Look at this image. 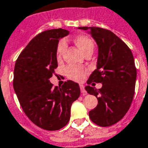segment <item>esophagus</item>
Here are the masks:
<instances>
[{
  "mask_svg": "<svg viewBox=\"0 0 148 148\" xmlns=\"http://www.w3.org/2000/svg\"><path fill=\"white\" fill-rule=\"evenodd\" d=\"M80 90H81V92H82V93L83 95H86V94L87 93L86 90H85V87H84L83 85H80Z\"/></svg>",
  "mask_w": 148,
  "mask_h": 148,
  "instance_id": "esophagus-1",
  "label": "esophagus"
}]
</instances>
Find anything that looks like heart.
<instances>
[{"label":"heart","instance_id":"obj_1","mask_svg":"<svg viewBox=\"0 0 148 148\" xmlns=\"http://www.w3.org/2000/svg\"><path fill=\"white\" fill-rule=\"evenodd\" d=\"M74 42L83 54H86L87 51H93L94 42H93V39L88 36H86V35L77 36V37H75ZM65 48H66V42L64 40L59 41L57 45V47H56L57 58H61ZM65 71H66V74L67 75V77L74 81H82L86 76V71H84L83 69L73 66H67L66 68Z\"/></svg>","mask_w":148,"mask_h":148}]
</instances>
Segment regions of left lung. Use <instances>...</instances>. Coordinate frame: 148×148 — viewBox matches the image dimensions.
<instances>
[{
    "mask_svg": "<svg viewBox=\"0 0 148 148\" xmlns=\"http://www.w3.org/2000/svg\"><path fill=\"white\" fill-rule=\"evenodd\" d=\"M89 30L98 47L97 69L90 74L87 84L101 83L102 87L86 86L98 104L89 112L97 125L108 127L124 117L132 102L136 80L133 55L126 43L111 31L97 27H80Z\"/></svg>",
    "mask_w": 148,
    "mask_h": 148,
    "instance_id": "1",
    "label": "left lung"
}]
</instances>
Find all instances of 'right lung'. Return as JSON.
<instances>
[{
	"mask_svg": "<svg viewBox=\"0 0 148 148\" xmlns=\"http://www.w3.org/2000/svg\"><path fill=\"white\" fill-rule=\"evenodd\" d=\"M69 31H44L31 40L19 55L14 68L13 88L22 109L38 127L56 131L66 126L72 103L80 96L78 84L65 82L53 87L50 77L58 67L56 47Z\"/></svg>",
	"mask_w": 148,
	"mask_h": 148,
	"instance_id": "1",
	"label": "right lung"
}]
</instances>
